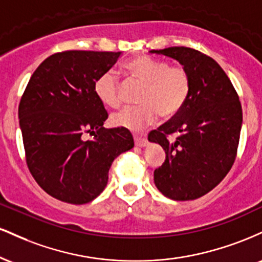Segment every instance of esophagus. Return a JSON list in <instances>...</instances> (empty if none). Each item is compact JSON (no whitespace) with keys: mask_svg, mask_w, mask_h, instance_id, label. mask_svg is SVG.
<instances>
[{"mask_svg":"<svg viewBox=\"0 0 262 262\" xmlns=\"http://www.w3.org/2000/svg\"><path fill=\"white\" fill-rule=\"evenodd\" d=\"M134 143H135V145L139 146V148H144V146H146V144H148V140L143 137H135Z\"/></svg>","mask_w":262,"mask_h":262,"instance_id":"esophagus-1","label":"esophagus"}]
</instances>
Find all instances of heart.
Masks as SVG:
<instances>
[{"label":"heart","mask_w":262,"mask_h":262,"mask_svg":"<svg viewBox=\"0 0 262 262\" xmlns=\"http://www.w3.org/2000/svg\"><path fill=\"white\" fill-rule=\"evenodd\" d=\"M132 79L144 83L139 96L140 106L125 107L112 116L116 127L139 132L161 117L169 118L181 111L191 91V79L181 66H169L150 56H137L124 65ZM96 96L104 106L117 108L121 104L119 81L113 70L102 73L93 83Z\"/></svg>","instance_id":"b5f03b06"}]
</instances>
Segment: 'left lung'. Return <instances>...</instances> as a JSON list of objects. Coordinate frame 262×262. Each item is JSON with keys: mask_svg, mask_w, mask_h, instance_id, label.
Instances as JSON below:
<instances>
[{"mask_svg": "<svg viewBox=\"0 0 262 262\" xmlns=\"http://www.w3.org/2000/svg\"><path fill=\"white\" fill-rule=\"evenodd\" d=\"M150 53L177 60L191 79L185 106L148 135L166 154L154 171L155 186L170 200H196L218 186L235 160L243 124L239 96L223 69L206 54L186 47ZM171 134L179 135L172 143L167 139Z\"/></svg>", "mask_w": 262, "mask_h": 262, "instance_id": "8db88e82", "label": "left lung"}]
</instances>
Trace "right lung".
Returning a JSON list of instances; mask_svg holds the SVG:
<instances>
[{"instance_id": "right-lung-1", "label": "right lung", "mask_w": 262, "mask_h": 262, "mask_svg": "<svg viewBox=\"0 0 262 262\" xmlns=\"http://www.w3.org/2000/svg\"><path fill=\"white\" fill-rule=\"evenodd\" d=\"M121 52L69 50L49 56L32 75L18 108L26 160L48 194L71 204L95 200L117 156L134 146L130 132L103 128L108 118L93 83ZM85 134L94 139L85 141Z\"/></svg>"}]
</instances>
